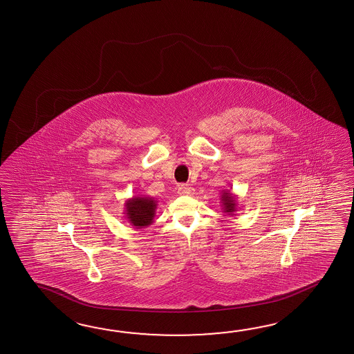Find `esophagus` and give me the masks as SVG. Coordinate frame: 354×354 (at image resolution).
<instances>
[{
    "mask_svg": "<svg viewBox=\"0 0 354 354\" xmlns=\"http://www.w3.org/2000/svg\"><path fill=\"white\" fill-rule=\"evenodd\" d=\"M178 193L180 196H192V194H194V188L190 187L189 184H181L178 189Z\"/></svg>",
    "mask_w": 354,
    "mask_h": 354,
    "instance_id": "esophagus-1",
    "label": "esophagus"
}]
</instances>
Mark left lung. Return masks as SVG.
<instances>
[{
  "instance_id": "left-lung-1",
  "label": "left lung",
  "mask_w": 354,
  "mask_h": 354,
  "mask_svg": "<svg viewBox=\"0 0 354 354\" xmlns=\"http://www.w3.org/2000/svg\"><path fill=\"white\" fill-rule=\"evenodd\" d=\"M221 205H222L223 212L232 216L237 211V196L227 189L222 190L221 192Z\"/></svg>"
}]
</instances>
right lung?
Here are the masks:
<instances>
[{
	"instance_id": "add662e5",
	"label": "right lung",
	"mask_w": 354,
	"mask_h": 354,
	"mask_svg": "<svg viewBox=\"0 0 354 354\" xmlns=\"http://www.w3.org/2000/svg\"><path fill=\"white\" fill-rule=\"evenodd\" d=\"M158 201L152 196H132L124 203V218L136 228L147 227L153 223Z\"/></svg>"
}]
</instances>
